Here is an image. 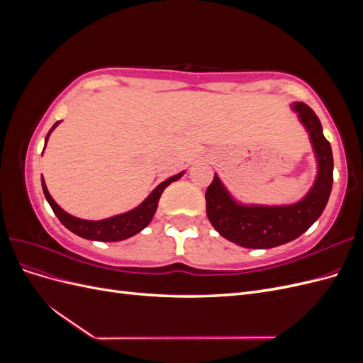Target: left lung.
<instances>
[{
	"label": "left lung",
	"instance_id": "obj_1",
	"mask_svg": "<svg viewBox=\"0 0 363 363\" xmlns=\"http://www.w3.org/2000/svg\"><path fill=\"white\" fill-rule=\"evenodd\" d=\"M292 112L309 136L316 162L312 186L298 201L288 204L244 203L227 189L215 172L206 191L207 218L216 232L239 247L267 250L301 236L327 206L333 184L332 147L324 138L320 119L309 106L292 103Z\"/></svg>",
	"mask_w": 363,
	"mask_h": 363
}]
</instances>
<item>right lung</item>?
I'll use <instances>...</instances> for the list:
<instances>
[{
  "mask_svg": "<svg viewBox=\"0 0 363 363\" xmlns=\"http://www.w3.org/2000/svg\"><path fill=\"white\" fill-rule=\"evenodd\" d=\"M60 124V121H57L56 124L51 127V130L48 131V135L45 138V147L48 138L51 135V131L56 128ZM43 147V150H45ZM186 171H182L179 174L172 175V177L167 179L164 182H162L160 184H157L155 189L151 191V194L147 196V199L142 201L139 206H136L131 211H127L124 213L119 215H113L111 218H104V219H96V221H91V219H82L72 216L71 213L65 212L63 208L52 200V196L50 195L47 184L43 177L42 180V189H43V195L48 201V204L51 206L52 212L56 213V216L59 218V221L67 227L69 232H72L74 235L89 239V240H101V242H118V240H124L128 239L131 236L138 235L139 232H142L150 223L152 216H155L156 211H157V204L162 196V192L168 188V186L172 182H177L179 179L183 177V174Z\"/></svg>",
  "mask_w": 363,
  "mask_h": 363,
  "instance_id": "add662e5",
  "label": "right lung"
}]
</instances>
